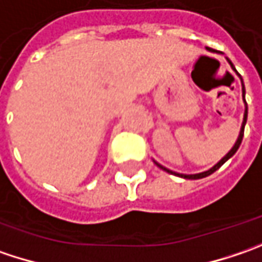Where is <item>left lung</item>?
Wrapping results in <instances>:
<instances>
[{"label":"left lung","instance_id":"8db88e82","mask_svg":"<svg viewBox=\"0 0 262 262\" xmlns=\"http://www.w3.org/2000/svg\"><path fill=\"white\" fill-rule=\"evenodd\" d=\"M227 61H229V64L232 66V69H233L234 72H236V69H234V66L232 64V61L227 58ZM237 73V72H236ZM237 76L241 77V74L237 73ZM242 79V77H241ZM242 97H244V101H245V86H244V82H242ZM246 119H248V105H246V101H245V116H244V123H242V127H241V133H239V138H237V141H236V143H234V146L229 151V152L226 154V157H223L222 160L217 163V164L214 165L212 168H210V170H207V171H204V173H198V174H179V173H174V171H171V170H168V168H165V167H163L161 164H158V163H155V164L158 165L160 168H163V170H165L167 173H171V174H176V176H180V177H183V179H202V177H207V176H210V174H212L215 170H219L220 167H222L230 157H233L234 152L239 149V146H241V143H242V138H244V130H245V124H246Z\"/></svg>","mask_w":262,"mask_h":262}]
</instances>
